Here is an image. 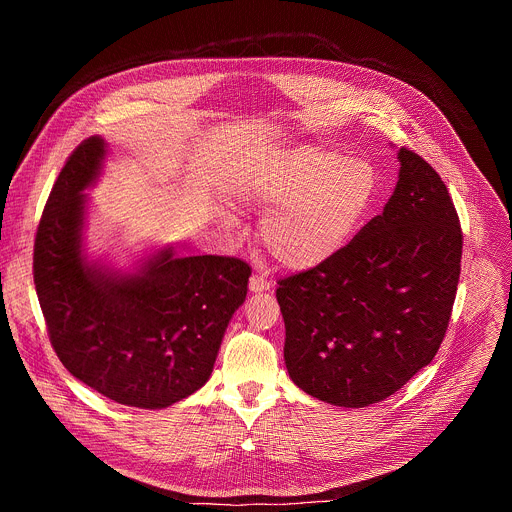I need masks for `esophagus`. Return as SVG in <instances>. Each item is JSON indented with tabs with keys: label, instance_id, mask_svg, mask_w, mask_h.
I'll use <instances>...</instances> for the list:
<instances>
[{
	"label": "esophagus",
	"instance_id": "obj_1",
	"mask_svg": "<svg viewBox=\"0 0 512 512\" xmlns=\"http://www.w3.org/2000/svg\"><path fill=\"white\" fill-rule=\"evenodd\" d=\"M249 289L253 291V294H259V291L271 289V283H269L263 275L255 273V275H251V279H249Z\"/></svg>",
	"mask_w": 512,
	"mask_h": 512
}]
</instances>
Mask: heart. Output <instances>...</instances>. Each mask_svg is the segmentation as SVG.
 <instances>
[{
	"instance_id": "obj_1",
	"label": "heart",
	"mask_w": 512,
	"mask_h": 512,
	"mask_svg": "<svg viewBox=\"0 0 512 512\" xmlns=\"http://www.w3.org/2000/svg\"><path fill=\"white\" fill-rule=\"evenodd\" d=\"M237 192L255 206H269L259 225L269 255L304 271L326 263L352 239L377 194V172L320 145H283L245 162Z\"/></svg>"
}]
</instances>
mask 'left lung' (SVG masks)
I'll list each match as a JSON object with an SVG mask.
<instances>
[{
	"mask_svg": "<svg viewBox=\"0 0 512 512\" xmlns=\"http://www.w3.org/2000/svg\"><path fill=\"white\" fill-rule=\"evenodd\" d=\"M383 212L326 263L279 279L287 373L308 395L367 407L399 391L440 348L456 300L462 229L446 184L399 150Z\"/></svg>",
	"mask_w": 512,
	"mask_h": 512,
	"instance_id": "obj_1",
	"label": "left lung"
}]
</instances>
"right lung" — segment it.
<instances>
[{"label": "right lung", "mask_w": 512, "mask_h": 512, "mask_svg": "<svg viewBox=\"0 0 512 512\" xmlns=\"http://www.w3.org/2000/svg\"><path fill=\"white\" fill-rule=\"evenodd\" d=\"M107 145L85 139L60 170L34 241V285L66 371L107 399L164 409L210 377L225 330L247 298L235 257H174L166 247L133 273L83 253L87 194Z\"/></svg>", "instance_id": "add662e5"}]
</instances>
